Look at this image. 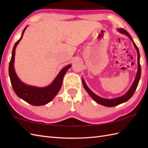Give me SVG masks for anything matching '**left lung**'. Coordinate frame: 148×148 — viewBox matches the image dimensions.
Instances as JSON below:
<instances>
[{
	"label": "left lung",
	"instance_id": "1",
	"mask_svg": "<svg viewBox=\"0 0 148 148\" xmlns=\"http://www.w3.org/2000/svg\"><path fill=\"white\" fill-rule=\"evenodd\" d=\"M118 31L119 32H120L121 34H123L125 35H126L129 37L130 39L132 41L133 45L135 47V48L137 50V64H138V68H137V74L136 78H135V80L134 81V83L132 84V85L131 86L130 88L128 90V92L124 94L123 95H122L121 97H117V98H114V99H103L96 95L95 93H94L92 90H91L88 86L86 85V84L84 81L83 77H82V81H83V86L84 88V89L86 90L87 93L89 94L90 96L92 97V98L95 100L96 102L100 105H102L103 106H106V107H114L116 106L119 104H121L122 103H124L125 102L128 101L129 100L132 95H134V93H135V91H136L137 87L138 86V84H139L140 78V75H141V68H140V54H139V50L138 49L137 46H136V44L134 42V40L132 38V37L130 35L128 34L126 30H124L123 29H118Z\"/></svg>",
	"mask_w": 148,
	"mask_h": 148
}]
</instances>
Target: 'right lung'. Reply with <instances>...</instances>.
<instances>
[{
    "label": "right lung",
    "mask_w": 148,
    "mask_h": 148,
    "mask_svg": "<svg viewBox=\"0 0 148 148\" xmlns=\"http://www.w3.org/2000/svg\"><path fill=\"white\" fill-rule=\"evenodd\" d=\"M27 27V26L23 30L20 39L15 43L12 49L11 58L9 65V75L12 88L18 97L32 106H43L51 101L58 93L62 87L63 78L66 72L71 67V65H68L63 68L56 76L55 79L53 81V82L46 87L40 88L30 86L22 82L16 73L14 62L16 48L23 37Z\"/></svg>",
    "instance_id": "add662e5"
}]
</instances>
